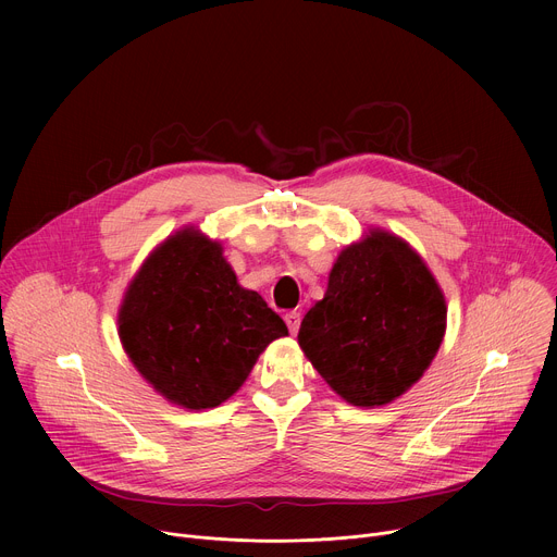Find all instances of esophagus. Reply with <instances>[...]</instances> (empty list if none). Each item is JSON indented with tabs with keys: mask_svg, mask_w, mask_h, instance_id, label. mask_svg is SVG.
<instances>
[{
	"mask_svg": "<svg viewBox=\"0 0 557 557\" xmlns=\"http://www.w3.org/2000/svg\"><path fill=\"white\" fill-rule=\"evenodd\" d=\"M284 322H286V326H288L290 335H297V331H299V322H301L299 312H297V310H288V312L284 314Z\"/></svg>",
	"mask_w": 557,
	"mask_h": 557,
	"instance_id": "esophagus-1",
	"label": "esophagus"
}]
</instances>
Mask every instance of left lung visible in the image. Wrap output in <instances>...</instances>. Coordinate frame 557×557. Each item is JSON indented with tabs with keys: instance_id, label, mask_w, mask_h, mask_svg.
Wrapping results in <instances>:
<instances>
[{
	"instance_id": "left-lung-1",
	"label": "left lung",
	"mask_w": 557,
	"mask_h": 557,
	"mask_svg": "<svg viewBox=\"0 0 557 557\" xmlns=\"http://www.w3.org/2000/svg\"><path fill=\"white\" fill-rule=\"evenodd\" d=\"M445 324V295L421 256L401 237L372 228L339 253L297 342L342 399L374 408L423 376Z\"/></svg>"
}]
</instances>
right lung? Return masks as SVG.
<instances>
[{"label": "right lung", "instance_id": "add662e5", "mask_svg": "<svg viewBox=\"0 0 557 557\" xmlns=\"http://www.w3.org/2000/svg\"><path fill=\"white\" fill-rule=\"evenodd\" d=\"M284 335L282 317L237 284L222 247L196 228L153 249L119 310V337L134 368L187 410L224 404Z\"/></svg>", "mask_w": 557, "mask_h": 557}]
</instances>
